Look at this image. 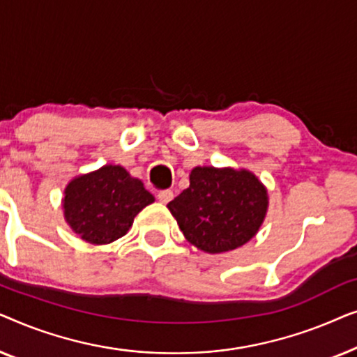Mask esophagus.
<instances>
[{
	"instance_id": "esophagus-1",
	"label": "esophagus",
	"mask_w": 357,
	"mask_h": 357,
	"mask_svg": "<svg viewBox=\"0 0 357 357\" xmlns=\"http://www.w3.org/2000/svg\"><path fill=\"white\" fill-rule=\"evenodd\" d=\"M158 198H159L160 203L167 204L169 202H172V199H174V192H172V190H162V192L158 193Z\"/></svg>"
}]
</instances>
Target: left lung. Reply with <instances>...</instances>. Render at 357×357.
Wrapping results in <instances>:
<instances>
[{"mask_svg":"<svg viewBox=\"0 0 357 357\" xmlns=\"http://www.w3.org/2000/svg\"><path fill=\"white\" fill-rule=\"evenodd\" d=\"M167 208L192 245L222 253L255 237L266 216L268 192L250 170L195 167L190 187Z\"/></svg>","mask_w":357,"mask_h":357,"instance_id":"1","label":"left lung"}]
</instances>
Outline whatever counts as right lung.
Returning a JSON list of instances; mask_svg holds the SVG:
<instances>
[{
	"label": "right lung",
	"mask_w": 357,
	"mask_h": 357,
	"mask_svg": "<svg viewBox=\"0 0 357 357\" xmlns=\"http://www.w3.org/2000/svg\"><path fill=\"white\" fill-rule=\"evenodd\" d=\"M154 202L139 178L121 165H104L73 178L65 188L63 209L82 241L105 245L130 231L136 214Z\"/></svg>",
	"instance_id": "1"
}]
</instances>
